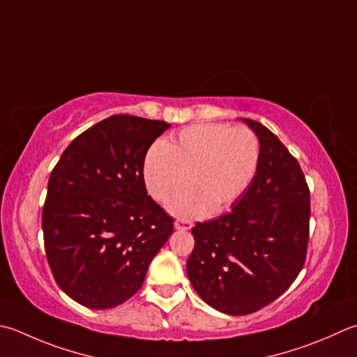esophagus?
<instances>
[{
    "mask_svg": "<svg viewBox=\"0 0 357 357\" xmlns=\"http://www.w3.org/2000/svg\"><path fill=\"white\" fill-rule=\"evenodd\" d=\"M193 227V222L188 220H178L174 222V229L176 230H190Z\"/></svg>",
    "mask_w": 357,
    "mask_h": 357,
    "instance_id": "esophagus-1",
    "label": "esophagus"
}]
</instances>
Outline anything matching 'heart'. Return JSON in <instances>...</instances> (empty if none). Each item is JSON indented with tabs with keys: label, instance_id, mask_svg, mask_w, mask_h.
<instances>
[{
	"label": "heart",
	"instance_id": "obj_1",
	"mask_svg": "<svg viewBox=\"0 0 357 357\" xmlns=\"http://www.w3.org/2000/svg\"><path fill=\"white\" fill-rule=\"evenodd\" d=\"M260 162V141L252 130L226 123H199L167 144H155L144 160L145 187L167 202L188 185L192 192L170 202L178 216L222 212L248 190Z\"/></svg>",
	"mask_w": 357,
	"mask_h": 357
}]
</instances>
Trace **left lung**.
<instances>
[{
	"instance_id": "left-lung-1",
	"label": "left lung",
	"mask_w": 357,
	"mask_h": 357,
	"mask_svg": "<svg viewBox=\"0 0 357 357\" xmlns=\"http://www.w3.org/2000/svg\"><path fill=\"white\" fill-rule=\"evenodd\" d=\"M260 141L255 178L227 213L192 229L187 275L216 311L264 308L302 271L310 240V188L297 159L274 132L244 119Z\"/></svg>"
}]
</instances>
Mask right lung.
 <instances>
[{
	"label": "right lung",
	"mask_w": 357,
	"mask_h": 357,
	"mask_svg": "<svg viewBox=\"0 0 357 357\" xmlns=\"http://www.w3.org/2000/svg\"><path fill=\"white\" fill-rule=\"evenodd\" d=\"M170 127L114 114L63 151L41 215L49 268L63 292L91 310H109L141 289L174 220L146 193L144 160Z\"/></svg>",
	"instance_id": "obj_1"
}]
</instances>
